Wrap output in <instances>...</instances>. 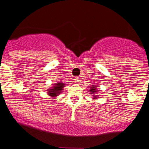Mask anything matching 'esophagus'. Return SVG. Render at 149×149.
I'll return each instance as SVG.
<instances>
[{"instance_id": "34e87169", "label": "esophagus", "mask_w": 149, "mask_h": 149, "mask_svg": "<svg viewBox=\"0 0 149 149\" xmlns=\"http://www.w3.org/2000/svg\"><path fill=\"white\" fill-rule=\"evenodd\" d=\"M79 78L78 77H76L74 78V82H79Z\"/></svg>"}]
</instances>
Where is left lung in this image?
I'll list each match as a JSON object with an SVG mask.
<instances>
[{
  "mask_svg": "<svg viewBox=\"0 0 149 149\" xmlns=\"http://www.w3.org/2000/svg\"><path fill=\"white\" fill-rule=\"evenodd\" d=\"M89 91H90V93L91 94H94L95 93H96L97 91H98V90L95 89V86H94V85H93L92 87H91V89H90ZM98 96H99V95H98V96H94V97H95V98H98ZM95 99H96V98H95Z\"/></svg>",
  "mask_w": 149,
  "mask_h": 149,
  "instance_id": "obj_1",
  "label": "left lung"
}]
</instances>
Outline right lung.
I'll return each mask as SVG.
<instances>
[{
    "instance_id": "obj_1",
    "label": "right lung",
    "mask_w": 149,
    "mask_h": 149,
    "mask_svg": "<svg viewBox=\"0 0 149 149\" xmlns=\"http://www.w3.org/2000/svg\"><path fill=\"white\" fill-rule=\"evenodd\" d=\"M64 87V82H58V83L55 84V85H54V86L48 91V94L51 97L57 96V95L59 93H61V91H63Z\"/></svg>"
}]
</instances>
